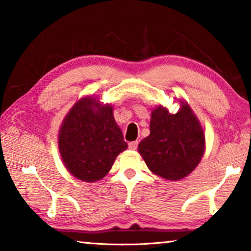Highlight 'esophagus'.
<instances>
[{"instance_id":"1","label":"esophagus","mask_w":251,"mask_h":251,"mask_svg":"<svg viewBox=\"0 0 251 251\" xmlns=\"http://www.w3.org/2000/svg\"><path fill=\"white\" fill-rule=\"evenodd\" d=\"M137 146H138V141H135V142H130L129 144H128V147L130 148V150H133V151H135L136 148H137Z\"/></svg>"}]
</instances>
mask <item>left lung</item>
Returning <instances> with one entry per match:
<instances>
[{"label":"left lung","instance_id":"obj_1","mask_svg":"<svg viewBox=\"0 0 251 251\" xmlns=\"http://www.w3.org/2000/svg\"><path fill=\"white\" fill-rule=\"evenodd\" d=\"M151 134L138 145V151L155 175L167 180H179L201 163L205 152V134L189 105L171 114L163 106L152 109Z\"/></svg>","mask_w":251,"mask_h":251}]
</instances>
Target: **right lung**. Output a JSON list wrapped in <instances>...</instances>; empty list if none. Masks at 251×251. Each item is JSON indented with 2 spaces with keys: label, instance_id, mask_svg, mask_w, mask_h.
<instances>
[{
  "label": "right lung",
  "instance_id": "obj_1",
  "mask_svg": "<svg viewBox=\"0 0 251 251\" xmlns=\"http://www.w3.org/2000/svg\"><path fill=\"white\" fill-rule=\"evenodd\" d=\"M127 143L110 104L83 97L67 113L58 133V150L65 167L79 180L94 182L106 176Z\"/></svg>",
  "mask_w": 251,
  "mask_h": 251
}]
</instances>
